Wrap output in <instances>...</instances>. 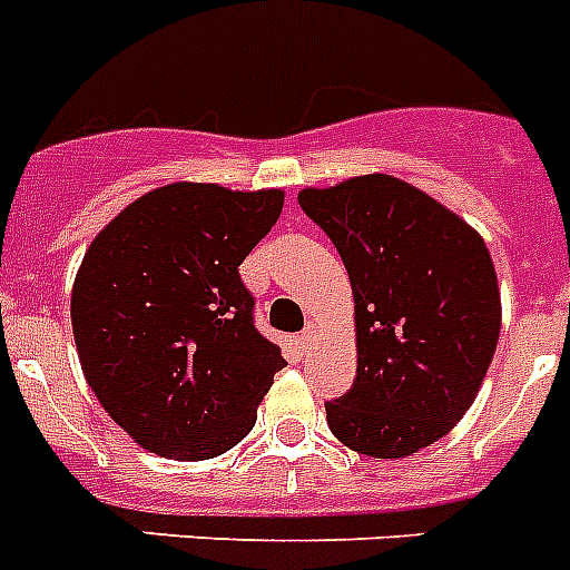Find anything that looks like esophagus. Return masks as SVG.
I'll use <instances>...</instances> for the list:
<instances>
[{"label":"esophagus","instance_id":"34e87169","mask_svg":"<svg viewBox=\"0 0 570 570\" xmlns=\"http://www.w3.org/2000/svg\"><path fill=\"white\" fill-rule=\"evenodd\" d=\"M314 340H317V325H308V328L299 334V345H303V348H308V345H314Z\"/></svg>","mask_w":570,"mask_h":570}]
</instances>
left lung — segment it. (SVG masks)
<instances>
[{
  "mask_svg": "<svg viewBox=\"0 0 570 570\" xmlns=\"http://www.w3.org/2000/svg\"><path fill=\"white\" fill-rule=\"evenodd\" d=\"M299 207L337 247L354 294L357 377L325 403L334 438L403 459L473 406L493 360L502 299L484 238L392 175L303 189Z\"/></svg>",
  "mask_w": 570,
  "mask_h": 570,
  "instance_id": "obj_1",
  "label": "left lung"
}]
</instances>
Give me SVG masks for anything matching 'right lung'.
I'll use <instances>...</instances> for the list:
<instances>
[{"label":"right lung","mask_w":570,"mask_h":570,"mask_svg":"<svg viewBox=\"0 0 570 570\" xmlns=\"http://www.w3.org/2000/svg\"><path fill=\"white\" fill-rule=\"evenodd\" d=\"M282 204V189L167 184L111 218L82 256L71 291L82 374L144 450L216 459L256 424L285 357L253 325L238 265Z\"/></svg>","instance_id":"right-lung-1"}]
</instances>
